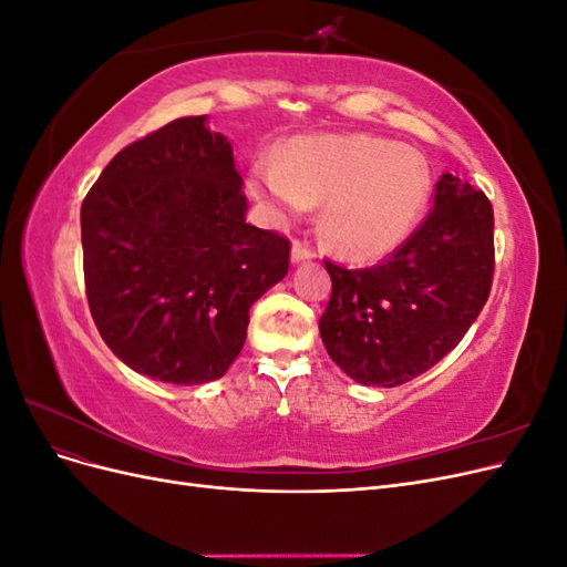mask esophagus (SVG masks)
Here are the masks:
<instances>
[{
    "mask_svg": "<svg viewBox=\"0 0 567 567\" xmlns=\"http://www.w3.org/2000/svg\"><path fill=\"white\" fill-rule=\"evenodd\" d=\"M312 257H315V252H312L310 248H307L305 244H300V241H296L293 248H290V262H293V265L312 260Z\"/></svg>",
    "mask_w": 567,
    "mask_h": 567,
    "instance_id": "obj_1",
    "label": "esophagus"
}]
</instances>
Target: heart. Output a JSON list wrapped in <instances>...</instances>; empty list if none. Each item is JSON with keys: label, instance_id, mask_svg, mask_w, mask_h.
Returning <instances> with one entry per match:
<instances>
[{"label": "heart", "instance_id": "b5f03b06", "mask_svg": "<svg viewBox=\"0 0 567 567\" xmlns=\"http://www.w3.org/2000/svg\"><path fill=\"white\" fill-rule=\"evenodd\" d=\"M248 184L281 217L323 203L326 241L350 260L398 248L431 196V173L419 153L369 134L300 136L281 161L255 158Z\"/></svg>", "mask_w": 567, "mask_h": 567}]
</instances>
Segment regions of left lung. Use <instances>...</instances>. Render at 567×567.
I'll list each match as a JSON object with an SVG mask.
<instances>
[{
  "mask_svg": "<svg viewBox=\"0 0 567 567\" xmlns=\"http://www.w3.org/2000/svg\"><path fill=\"white\" fill-rule=\"evenodd\" d=\"M326 352L362 385L398 388L452 352L483 312L494 274V213L483 192L444 173L423 225L388 260L346 269L326 260Z\"/></svg>",
  "mask_w": 567,
  "mask_h": 567,
  "instance_id": "obj_1",
  "label": "left lung"
}]
</instances>
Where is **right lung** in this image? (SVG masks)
Here are the masks:
<instances>
[{
	"instance_id": "add662e5",
	"label": "right lung",
	"mask_w": 567,
	"mask_h": 567,
	"mask_svg": "<svg viewBox=\"0 0 567 567\" xmlns=\"http://www.w3.org/2000/svg\"><path fill=\"white\" fill-rule=\"evenodd\" d=\"M225 134L188 115L125 146L82 203L84 286L111 352L153 381L221 379L290 244L246 221Z\"/></svg>"
}]
</instances>
